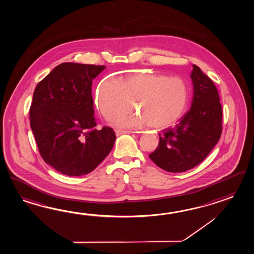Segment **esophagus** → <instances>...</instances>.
<instances>
[{"instance_id":"esophagus-1","label":"esophagus","mask_w":254,"mask_h":254,"mask_svg":"<svg viewBox=\"0 0 254 254\" xmlns=\"http://www.w3.org/2000/svg\"><path fill=\"white\" fill-rule=\"evenodd\" d=\"M115 132H116V135H123V134H130V133H131L130 131H127V130L120 129H116L115 130Z\"/></svg>"}]
</instances>
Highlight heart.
Here are the masks:
<instances>
[{
    "label": "heart",
    "instance_id": "obj_1",
    "mask_svg": "<svg viewBox=\"0 0 254 254\" xmlns=\"http://www.w3.org/2000/svg\"><path fill=\"white\" fill-rule=\"evenodd\" d=\"M96 103L102 115L109 120L128 113L134 103L138 113L119 119L117 124L129 128L149 125L152 128L162 129L175 124L185 113L189 88L179 76L141 72L119 81L104 80L97 87Z\"/></svg>",
    "mask_w": 254,
    "mask_h": 254
}]
</instances>
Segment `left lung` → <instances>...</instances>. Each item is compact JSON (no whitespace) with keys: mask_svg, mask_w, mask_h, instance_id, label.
Here are the masks:
<instances>
[{"mask_svg":"<svg viewBox=\"0 0 254 254\" xmlns=\"http://www.w3.org/2000/svg\"><path fill=\"white\" fill-rule=\"evenodd\" d=\"M190 78L193 84L191 107L174 127L159 133L157 149L149 158L168 172H184L202 162L221 135L222 108L212 80L196 64Z\"/></svg>","mask_w":254,"mask_h":254,"instance_id":"8db88e82","label":"left lung"}]
</instances>
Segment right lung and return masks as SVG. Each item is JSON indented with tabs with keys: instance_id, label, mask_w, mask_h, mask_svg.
<instances>
[{
	"instance_id": "add662e5",
	"label": "right lung",
	"mask_w": 254,
	"mask_h": 254,
	"mask_svg": "<svg viewBox=\"0 0 254 254\" xmlns=\"http://www.w3.org/2000/svg\"><path fill=\"white\" fill-rule=\"evenodd\" d=\"M105 65L63 63L38 83L30 125L45 163L64 175H86L113 148L111 127L96 130L93 80Z\"/></svg>"
}]
</instances>
